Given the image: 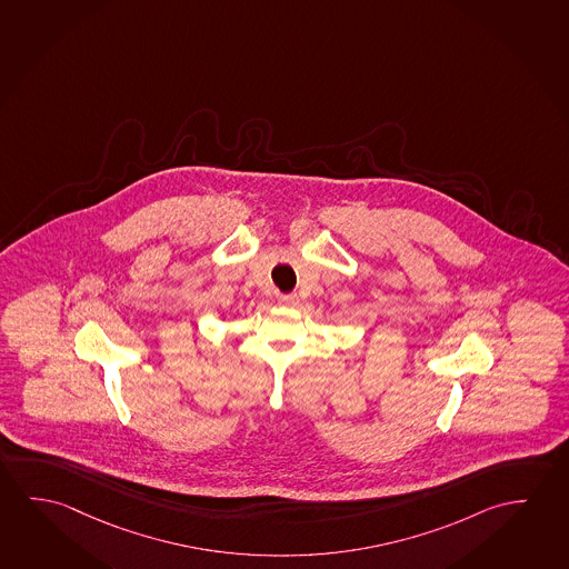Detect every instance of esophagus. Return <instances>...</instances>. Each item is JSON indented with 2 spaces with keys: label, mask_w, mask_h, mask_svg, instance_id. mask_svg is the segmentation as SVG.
<instances>
[{
  "label": "esophagus",
  "mask_w": 569,
  "mask_h": 569,
  "mask_svg": "<svg viewBox=\"0 0 569 569\" xmlns=\"http://www.w3.org/2000/svg\"><path fill=\"white\" fill-rule=\"evenodd\" d=\"M279 305H282V307H297L298 297L297 295H280Z\"/></svg>",
  "instance_id": "esophagus-1"
}]
</instances>
